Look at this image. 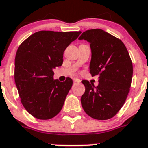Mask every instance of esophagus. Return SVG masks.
I'll list each match as a JSON object with an SVG mask.
<instances>
[{"label":"esophagus","mask_w":148,"mask_h":148,"mask_svg":"<svg viewBox=\"0 0 148 148\" xmlns=\"http://www.w3.org/2000/svg\"><path fill=\"white\" fill-rule=\"evenodd\" d=\"M73 81L75 82H81V80L79 79H78V78H73Z\"/></svg>","instance_id":"1"}]
</instances>
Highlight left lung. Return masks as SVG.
Instances as JSON below:
<instances>
[{"label": "left lung", "instance_id": "obj_1", "mask_svg": "<svg viewBox=\"0 0 148 148\" xmlns=\"http://www.w3.org/2000/svg\"><path fill=\"white\" fill-rule=\"evenodd\" d=\"M79 39L90 43V73L99 78L96 87L87 80L82 81L86 88L81 97L82 108L93 119H110L123 106L130 91L133 76L130 55L121 39L102 29L86 31Z\"/></svg>", "mask_w": 148, "mask_h": 148}]
</instances>
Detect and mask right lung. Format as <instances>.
Instances as JSON below:
<instances>
[{
	"instance_id": "obj_1",
	"label": "right lung",
	"mask_w": 148,
	"mask_h": 148,
	"mask_svg": "<svg viewBox=\"0 0 148 148\" xmlns=\"http://www.w3.org/2000/svg\"><path fill=\"white\" fill-rule=\"evenodd\" d=\"M80 33L40 31L18 47L14 81L23 106L34 117L49 120L61 111L73 80H54L53 69L62 65L64 51Z\"/></svg>"
}]
</instances>
